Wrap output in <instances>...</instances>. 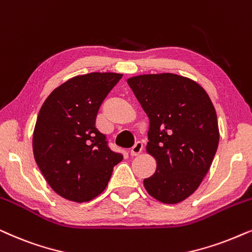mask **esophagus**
Listing matches in <instances>:
<instances>
[{"label":"esophagus","mask_w":252,"mask_h":252,"mask_svg":"<svg viewBox=\"0 0 252 252\" xmlns=\"http://www.w3.org/2000/svg\"><path fill=\"white\" fill-rule=\"evenodd\" d=\"M142 149H143V142H141V141L135 142V145H134L132 147V149H130V155L138 156L139 154H141Z\"/></svg>","instance_id":"34e87169"}]
</instances>
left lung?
Returning <instances> with one entry per match:
<instances>
[{"mask_svg": "<svg viewBox=\"0 0 252 252\" xmlns=\"http://www.w3.org/2000/svg\"><path fill=\"white\" fill-rule=\"evenodd\" d=\"M149 118L146 152L156 171L143 181L163 204H178L201 184L217 153L220 133L210 96L191 78L172 73L127 78Z\"/></svg>", "mask_w": 252, "mask_h": 252, "instance_id": "1", "label": "left lung"}]
</instances>
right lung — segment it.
I'll use <instances>...</instances> for the list:
<instances>
[{
  "label": "right lung",
  "mask_w": 252,
  "mask_h": 252,
  "mask_svg": "<svg viewBox=\"0 0 252 252\" xmlns=\"http://www.w3.org/2000/svg\"><path fill=\"white\" fill-rule=\"evenodd\" d=\"M122 77L99 71L71 77L52 91L39 111L34 159L48 185L67 200L86 202L99 195L123 159L94 125L100 104Z\"/></svg>",
  "instance_id": "1"
}]
</instances>
